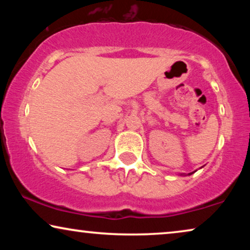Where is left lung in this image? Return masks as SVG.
<instances>
[{"label":"left lung","instance_id":"1","mask_svg":"<svg viewBox=\"0 0 250 250\" xmlns=\"http://www.w3.org/2000/svg\"><path fill=\"white\" fill-rule=\"evenodd\" d=\"M191 174H192V173H189V175H191Z\"/></svg>","mask_w":250,"mask_h":250}]
</instances>
